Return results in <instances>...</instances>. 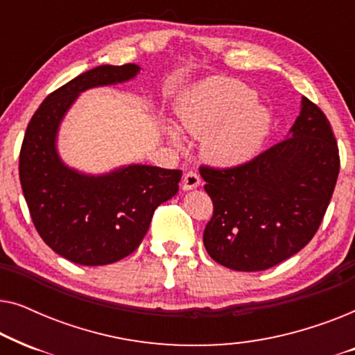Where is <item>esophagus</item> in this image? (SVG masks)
<instances>
[{
  "label": "esophagus",
  "instance_id": "1",
  "mask_svg": "<svg viewBox=\"0 0 355 355\" xmlns=\"http://www.w3.org/2000/svg\"><path fill=\"white\" fill-rule=\"evenodd\" d=\"M200 186V176L197 173L189 171L186 176L182 178V189L184 191H192V189H197Z\"/></svg>",
  "mask_w": 355,
  "mask_h": 355
}]
</instances>
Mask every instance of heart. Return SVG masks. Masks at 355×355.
Wrapping results in <instances>:
<instances>
[{
  "mask_svg": "<svg viewBox=\"0 0 355 355\" xmlns=\"http://www.w3.org/2000/svg\"><path fill=\"white\" fill-rule=\"evenodd\" d=\"M257 95L237 80L203 82L181 101L178 118L186 132L203 137V153L216 166H241L263 150L271 130L270 111L255 103ZM168 137L181 144L174 125Z\"/></svg>",
  "mask_w": 355,
  "mask_h": 355,
  "instance_id": "1",
  "label": "heart"
}]
</instances>
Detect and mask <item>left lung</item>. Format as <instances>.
Segmentation results:
<instances>
[{
	"label": "left lung",
	"instance_id": "8db88e82",
	"mask_svg": "<svg viewBox=\"0 0 355 355\" xmlns=\"http://www.w3.org/2000/svg\"><path fill=\"white\" fill-rule=\"evenodd\" d=\"M339 153L323 111L302 96L283 142L241 166H200L213 216L203 245L216 263L261 271L309 244L331 200Z\"/></svg>",
	"mask_w": 355,
	"mask_h": 355
}]
</instances>
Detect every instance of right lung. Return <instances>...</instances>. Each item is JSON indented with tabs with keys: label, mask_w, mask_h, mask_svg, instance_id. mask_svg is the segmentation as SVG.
Wrapping results in <instances>:
<instances>
[{
	"label": "right lung",
	"mask_w": 355,
	"mask_h": 355,
	"mask_svg": "<svg viewBox=\"0 0 355 355\" xmlns=\"http://www.w3.org/2000/svg\"><path fill=\"white\" fill-rule=\"evenodd\" d=\"M139 72L137 64H103L77 76L43 100L24 135L19 178L33 225L48 247L77 265H108L132 254L157 207L179 191L181 169L128 164L95 176L67 166L58 153V130L77 96Z\"/></svg>",
	"instance_id": "1"
}]
</instances>
